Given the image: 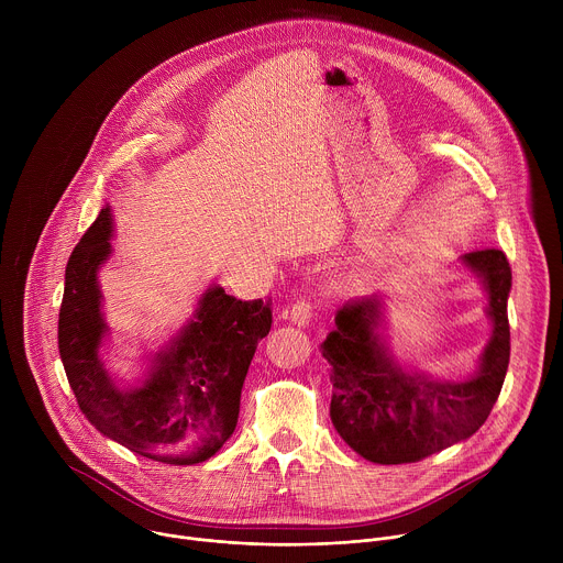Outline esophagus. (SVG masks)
<instances>
[{
	"label": "esophagus",
	"instance_id": "1",
	"mask_svg": "<svg viewBox=\"0 0 563 563\" xmlns=\"http://www.w3.org/2000/svg\"><path fill=\"white\" fill-rule=\"evenodd\" d=\"M285 313L294 325L305 328V325H309V318H311V302L307 298H298Z\"/></svg>",
	"mask_w": 563,
	"mask_h": 563
}]
</instances>
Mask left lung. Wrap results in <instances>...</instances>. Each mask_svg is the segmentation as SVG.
Here are the masks:
<instances>
[{"label": "left lung", "instance_id": "obj_1", "mask_svg": "<svg viewBox=\"0 0 563 563\" xmlns=\"http://www.w3.org/2000/svg\"><path fill=\"white\" fill-rule=\"evenodd\" d=\"M463 263L486 283L495 328L476 374L465 380L400 369L378 339L380 298H352L336 311V330L323 343L334 385L330 417L343 441L372 463H417L465 441L497 404L510 361L512 269L501 250H474Z\"/></svg>", "mask_w": 563, "mask_h": 563}]
</instances>
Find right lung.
Wrapping results in <instances>:
<instances>
[{
  "label": "right lung",
  "instance_id": "add662e5",
  "mask_svg": "<svg viewBox=\"0 0 563 563\" xmlns=\"http://www.w3.org/2000/svg\"><path fill=\"white\" fill-rule=\"evenodd\" d=\"M109 238L107 207L66 265L57 345L77 406L96 430L146 459L207 461L235 430L247 369L272 330V300L209 289L174 345L153 356L144 385L120 389L98 356L107 334L98 267L111 254Z\"/></svg>",
  "mask_w": 563,
  "mask_h": 563
}]
</instances>
